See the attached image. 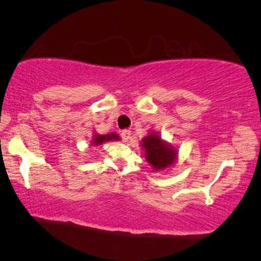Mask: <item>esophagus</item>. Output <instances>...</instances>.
Wrapping results in <instances>:
<instances>
[{"label": "esophagus", "instance_id": "34e87169", "mask_svg": "<svg viewBox=\"0 0 261 261\" xmlns=\"http://www.w3.org/2000/svg\"><path fill=\"white\" fill-rule=\"evenodd\" d=\"M130 130L129 129H123V130H121V133H120V135H121V139L125 141V142H127L128 140L130 139Z\"/></svg>", "mask_w": 261, "mask_h": 261}]
</instances>
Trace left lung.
Masks as SVG:
<instances>
[{
    "instance_id": "obj_1",
    "label": "left lung",
    "mask_w": 261,
    "mask_h": 261,
    "mask_svg": "<svg viewBox=\"0 0 261 261\" xmlns=\"http://www.w3.org/2000/svg\"><path fill=\"white\" fill-rule=\"evenodd\" d=\"M142 141V145L147 152L145 158L150 165H152L156 170H163L174 162L176 152H174L173 149H170L156 134L149 135Z\"/></svg>"
}]
</instances>
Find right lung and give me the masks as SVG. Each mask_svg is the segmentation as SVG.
Segmentation results:
<instances>
[{"instance_id": "add662e5", "label": "right lung", "mask_w": 261, "mask_h": 261, "mask_svg": "<svg viewBox=\"0 0 261 261\" xmlns=\"http://www.w3.org/2000/svg\"><path fill=\"white\" fill-rule=\"evenodd\" d=\"M111 140H119V136L117 134H108V135H95V138L93 139V143L94 144H102L103 142H107V141H111Z\"/></svg>"}]
</instances>
